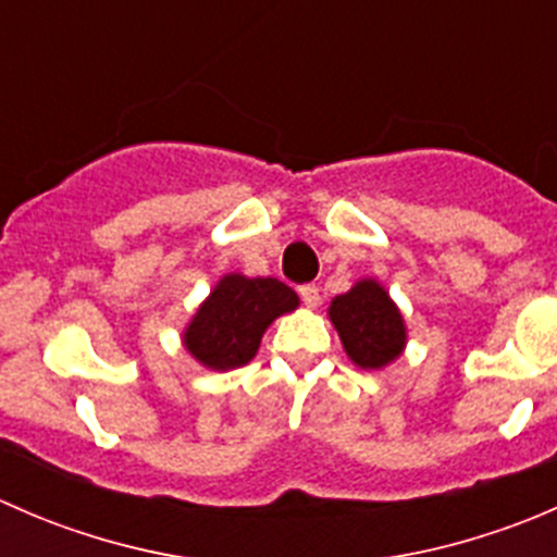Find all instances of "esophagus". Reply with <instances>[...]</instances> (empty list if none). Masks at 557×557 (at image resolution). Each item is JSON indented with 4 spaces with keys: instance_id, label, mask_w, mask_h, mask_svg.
<instances>
[{
    "instance_id": "34e87169",
    "label": "esophagus",
    "mask_w": 557,
    "mask_h": 557,
    "mask_svg": "<svg viewBox=\"0 0 557 557\" xmlns=\"http://www.w3.org/2000/svg\"><path fill=\"white\" fill-rule=\"evenodd\" d=\"M299 296H301V301H305L307 307H318L320 305V290H318V285H299Z\"/></svg>"
}]
</instances>
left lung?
<instances>
[{"label": "left lung", "instance_id": "left-lung-1", "mask_svg": "<svg viewBox=\"0 0 557 557\" xmlns=\"http://www.w3.org/2000/svg\"><path fill=\"white\" fill-rule=\"evenodd\" d=\"M329 318L350 361L361 369L387 367L407 345L401 312L377 280H358L347 294L336 296Z\"/></svg>", "mask_w": 557, "mask_h": 557}]
</instances>
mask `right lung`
I'll return each instance as SVG.
<instances>
[{"label":"right lung","mask_w":557,"mask_h":557,"mask_svg":"<svg viewBox=\"0 0 557 557\" xmlns=\"http://www.w3.org/2000/svg\"><path fill=\"white\" fill-rule=\"evenodd\" d=\"M296 307L299 296L280 280L226 274L190 318L185 350L215 372L239 369L256 356L272 320Z\"/></svg>","instance_id":"add662e5"}]
</instances>
